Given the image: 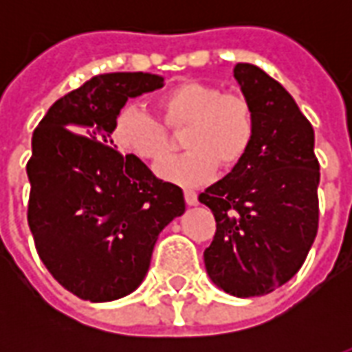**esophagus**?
I'll use <instances>...</instances> for the list:
<instances>
[{"mask_svg":"<svg viewBox=\"0 0 352 352\" xmlns=\"http://www.w3.org/2000/svg\"><path fill=\"white\" fill-rule=\"evenodd\" d=\"M184 201H186L188 206H196V204H198V194L194 190H184Z\"/></svg>","mask_w":352,"mask_h":352,"instance_id":"esophagus-1","label":"esophagus"}]
</instances>
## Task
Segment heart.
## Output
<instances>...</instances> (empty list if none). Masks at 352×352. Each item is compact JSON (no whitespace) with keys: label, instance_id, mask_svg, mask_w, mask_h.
<instances>
[{"label":"heart","instance_id":"heart-1","mask_svg":"<svg viewBox=\"0 0 352 352\" xmlns=\"http://www.w3.org/2000/svg\"><path fill=\"white\" fill-rule=\"evenodd\" d=\"M158 107L166 126L138 105H124L113 120L111 135L122 153L158 164L173 146L166 128H184L181 143L188 153L158 168L164 179L183 186L204 184L217 168H237L256 138L254 107L241 92H222L209 82L184 80L162 94Z\"/></svg>","mask_w":352,"mask_h":352}]
</instances>
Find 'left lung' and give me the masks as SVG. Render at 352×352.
<instances>
[{
	"instance_id": "8db88e82",
	"label": "left lung",
	"mask_w": 352,
	"mask_h": 352,
	"mask_svg": "<svg viewBox=\"0 0 352 352\" xmlns=\"http://www.w3.org/2000/svg\"><path fill=\"white\" fill-rule=\"evenodd\" d=\"M234 77L254 107L256 138L237 168L201 192L217 232L204 252L217 287L237 298L264 296L294 277L318 230L315 131L292 96L252 64Z\"/></svg>"
}]
</instances>
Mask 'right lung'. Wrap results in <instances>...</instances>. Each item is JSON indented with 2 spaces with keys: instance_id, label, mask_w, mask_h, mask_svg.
<instances>
[{
  "instance_id": "obj_1",
  "label": "right lung",
  "mask_w": 352,
  "mask_h": 352,
  "mask_svg": "<svg viewBox=\"0 0 352 352\" xmlns=\"http://www.w3.org/2000/svg\"><path fill=\"white\" fill-rule=\"evenodd\" d=\"M162 87L151 73L98 75L54 101L34 131L28 224L45 267L80 300L135 290L158 234L184 213L183 190L111 138L128 98Z\"/></svg>"
}]
</instances>
